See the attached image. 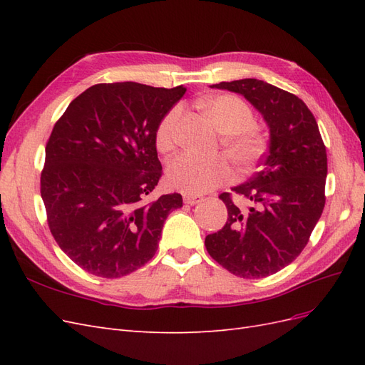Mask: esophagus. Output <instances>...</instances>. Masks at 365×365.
<instances>
[{"label": "esophagus", "mask_w": 365, "mask_h": 365, "mask_svg": "<svg viewBox=\"0 0 365 365\" xmlns=\"http://www.w3.org/2000/svg\"><path fill=\"white\" fill-rule=\"evenodd\" d=\"M184 204L187 205H195V204H200L202 201V197L200 195H190V193H184Z\"/></svg>", "instance_id": "obj_1"}]
</instances>
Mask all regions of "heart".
Wrapping results in <instances>:
<instances>
[{"label": "heart", "mask_w": 365, "mask_h": 365, "mask_svg": "<svg viewBox=\"0 0 365 365\" xmlns=\"http://www.w3.org/2000/svg\"><path fill=\"white\" fill-rule=\"evenodd\" d=\"M205 109L219 132L227 134L224 146L228 155L239 165H247L259 157L262 140L250 129L254 123V115L244 101L236 96L222 94L208 98ZM181 115L182 108L176 105L161 118L155 134L157 148L161 152H168L175 146ZM230 176L231 169L224 157L202 158L184 152L168 164L169 182L178 190L190 195L213 190L227 182Z\"/></svg>", "instance_id": "heart-1"}]
</instances>
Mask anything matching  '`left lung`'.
<instances>
[{
  "mask_svg": "<svg viewBox=\"0 0 365 365\" xmlns=\"http://www.w3.org/2000/svg\"><path fill=\"white\" fill-rule=\"evenodd\" d=\"M212 88L244 96L257 109L269 128V146L260 170L231 189L251 207L236 205L231 193L219 195L228 219L205 237V248L237 277H268L300 256L323 213L326 146L314 114L297 96L257 79Z\"/></svg>",
  "mask_w": 365,
  "mask_h": 365,
  "instance_id": "left-lung-1",
  "label": "left lung"
}]
</instances>
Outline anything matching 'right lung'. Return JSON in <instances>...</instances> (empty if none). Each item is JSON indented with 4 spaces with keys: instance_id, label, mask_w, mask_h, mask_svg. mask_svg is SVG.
<instances>
[{
    "instance_id": "right-lung-1",
    "label": "right lung",
    "mask_w": 365,
    "mask_h": 365,
    "mask_svg": "<svg viewBox=\"0 0 365 365\" xmlns=\"http://www.w3.org/2000/svg\"><path fill=\"white\" fill-rule=\"evenodd\" d=\"M184 94L182 85L98 83L54 125L41 196L54 240L82 269L123 277L157 252L164 220L182 196L148 197L163 173L155 134Z\"/></svg>"
}]
</instances>
